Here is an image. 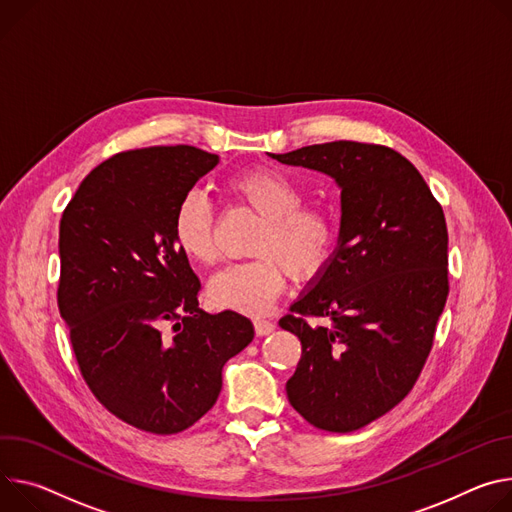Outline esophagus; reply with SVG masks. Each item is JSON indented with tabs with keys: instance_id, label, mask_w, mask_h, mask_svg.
<instances>
[{
	"instance_id": "obj_1",
	"label": "esophagus",
	"mask_w": 512,
	"mask_h": 512,
	"mask_svg": "<svg viewBox=\"0 0 512 512\" xmlns=\"http://www.w3.org/2000/svg\"><path fill=\"white\" fill-rule=\"evenodd\" d=\"M253 324H255L257 337H267V335L273 333V329H275V324H273L271 320H261V318H257Z\"/></svg>"
}]
</instances>
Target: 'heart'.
Listing matches in <instances>:
<instances>
[{
    "label": "heart",
    "instance_id": "b5f03b06",
    "mask_svg": "<svg viewBox=\"0 0 512 512\" xmlns=\"http://www.w3.org/2000/svg\"><path fill=\"white\" fill-rule=\"evenodd\" d=\"M228 192L263 218L253 243V261L228 265L208 284L214 306L241 314H265L286 288V273L294 280H310L331 259L339 226L331 210L302 204V185L273 167H255L232 175ZM173 241L179 251L196 261L212 263L214 208L208 198L192 190L173 214Z\"/></svg>",
    "mask_w": 512,
    "mask_h": 512
}]
</instances>
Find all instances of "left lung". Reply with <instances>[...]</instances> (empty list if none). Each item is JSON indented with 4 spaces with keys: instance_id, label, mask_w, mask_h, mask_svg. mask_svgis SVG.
Listing matches in <instances>:
<instances>
[{
    "instance_id": "1",
    "label": "left lung",
    "mask_w": 512,
    "mask_h": 512,
    "mask_svg": "<svg viewBox=\"0 0 512 512\" xmlns=\"http://www.w3.org/2000/svg\"><path fill=\"white\" fill-rule=\"evenodd\" d=\"M269 157L341 188L339 247L280 327L302 343L290 404L316 429L351 433L392 410L425 367L449 294L445 214L416 167L384 145Z\"/></svg>"
}]
</instances>
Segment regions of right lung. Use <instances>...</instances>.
I'll return each mask as SVG.
<instances>
[{
    "instance_id": "right-lung-1",
    "label": "right lung",
    "mask_w": 512,
    "mask_h": 512,
    "mask_svg": "<svg viewBox=\"0 0 512 512\" xmlns=\"http://www.w3.org/2000/svg\"><path fill=\"white\" fill-rule=\"evenodd\" d=\"M216 165L190 145L116 153L81 181L59 226L57 302L81 376L120 421L155 435L200 421L224 363L255 337L243 314L198 306L200 280L173 241L177 204Z\"/></svg>"
}]
</instances>
